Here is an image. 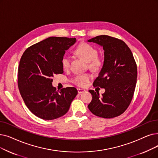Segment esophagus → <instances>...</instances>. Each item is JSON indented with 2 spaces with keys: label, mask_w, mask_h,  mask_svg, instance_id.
I'll list each match as a JSON object with an SVG mask.
<instances>
[{
  "label": "esophagus",
  "mask_w": 158,
  "mask_h": 158,
  "mask_svg": "<svg viewBox=\"0 0 158 158\" xmlns=\"http://www.w3.org/2000/svg\"><path fill=\"white\" fill-rule=\"evenodd\" d=\"M77 92H78V94H83L85 92V90H83V89H81V88H78L77 89Z\"/></svg>",
  "instance_id": "obj_1"
}]
</instances>
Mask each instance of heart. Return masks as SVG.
I'll list each match as a JSON object with an SVG mask.
<instances>
[{
  "instance_id": "b5f03b06",
  "label": "heart",
  "mask_w": 158,
  "mask_h": 158,
  "mask_svg": "<svg viewBox=\"0 0 158 158\" xmlns=\"http://www.w3.org/2000/svg\"><path fill=\"white\" fill-rule=\"evenodd\" d=\"M75 52L79 56L83 59L86 63H89V66L91 68H97L102 64L101 60L98 57V50L90 44L87 43L81 44L77 47ZM61 64H62V66L64 69H67L69 68L70 64V57L67 55H64L61 59ZM90 79V76L88 74L79 75L75 77L74 82L76 85L83 86Z\"/></svg>"
}]
</instances>
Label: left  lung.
I'll return each instance as SVG.
<instances>
[{"label": "left lung", "instance_id": "8db88e82", "mask_svg": "<svg viewBox=\"0 0 158 158\" xmlns=\"http://www.w3.org/2000/svg\"><path fill=\"white\" fill-rule=\"evenodd\" d=\"M88 42L104 50L103 65L93 85L105 90L101 95L89 90L92 99L88 107L99 117H117L128 107L135 90L138 71L132 53L125 42L108 35L97 36Z\"/></svg>", "mask_w": 158, "mask_h": 158}]
</instances>
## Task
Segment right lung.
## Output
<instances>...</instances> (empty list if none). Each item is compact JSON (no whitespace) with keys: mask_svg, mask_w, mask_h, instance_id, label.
<instances>
[{"mask_svg":"<svg viewBox=\"0 0 158 158\" xmlns=\"http://www.w3.org/2000/svg\"><path fill=\"white\" fill-rule=\"evenodd\" d=\"M75 38L51 37L24 52L18 70V86L26 106L37 117L52 120L67 113L77 89L67 87L59 92L52 86L55 74L63 73L61 59Z\"/></svg>","mask_w":158,"mask_h":158,"instance_id":"right-lung-1","label":"right lung"}]
</instances>
